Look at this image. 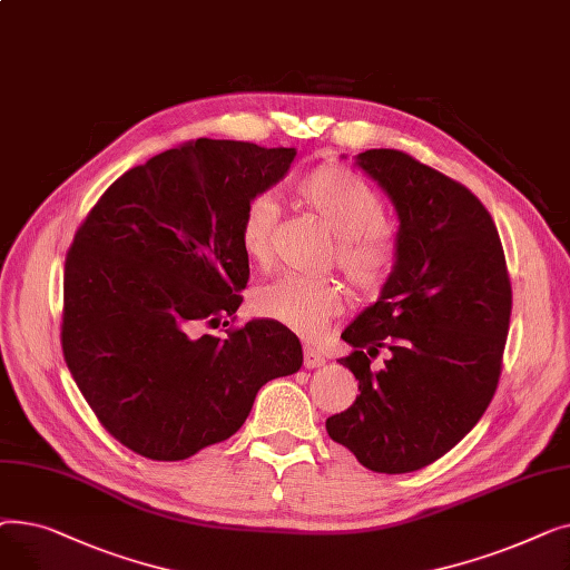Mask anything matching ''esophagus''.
Listing matches in <instances>:
<instances>
[{
	"label": "esophagus",
	"instance_id": "obj_1",
	"mask_svg": "<svg viewBox=\"0 0 570 570\" xmlns=\"http://www.w3.org/2000/svg\"><path fill=\"white\" fill-rule=\"evenodd\" d=\"M305 357H303V365L307 367V370H316V367H321L323 363H325V357L316 351V348H312V346H305Z\"/></svg>",
	"mask_w": 570,
	"mask_h": 570
}]
</instances>
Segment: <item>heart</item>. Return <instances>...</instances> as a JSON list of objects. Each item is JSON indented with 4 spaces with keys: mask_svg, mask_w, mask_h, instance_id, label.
I'll use <instances>...</instances> for the list:
<instances>
[{
    "mask_svg": "<svg viewBox=\"0 0 570 570\" xmlns=\"http://www.w3.org/2000/svg\"><path fill=\"white\" fill-rule=\"evenodd\" d=\"M297 196L337 235V263L363 291H376L393 273L395 237L383 224L379 194L337 164H323L297 183ZM279 219L273 196L258 194L239 222V243L252 261H265ZM254 309L307 340L318 337L344 309V293L335 279L286 275L254 295Z\"/></svg>",
    "mask_w": 570,
    "mask_h": 570,
    "instance_id": "b5f03b06",
    "label": "heart"
}]
</instances>
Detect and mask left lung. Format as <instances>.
Returning a JSON list of instances; mask_svg holds the SVG:
<instances>
[{
    "label": "left lung",
    "instance_id": "obj_1",
    "mask_svg": "<svg viewBox=\"0 0 570 570\" xmlns=\"http://www.w3.org/2000/svg\"><path fill=\"white\" fill-rule=\"evenodd\" d=\"M397 213V258L379 301L342 333V357L361 395L325 421L376 473L417 471L481 421L501 374L511 321V279L483 203L400 149L355 157ZM392 357L372 371L381 348Z\"/></svg>",
    "mask_w": 570,
    "mask_h": 570
}]
</instances>
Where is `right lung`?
<instances>
[{"mask_svg": "<svg viewBox=\"0 0 570 570\" xmlns=\"http://www.w3.org/2000/svg\"><path fill=\"white\" fill-rule=\"evenodd\" d=\"M295 147L198 138L127 170L78 228L65 265L62 348L101 425L134 453L177 462L233 436L261 387L303 367L288 327L254 318L226 337L249 279L247 203Z\"/></svg>", "mask_w": 570, "mask_h": 570, "instance_id": "add662e5", "label": "right lung"}]
</instances>
